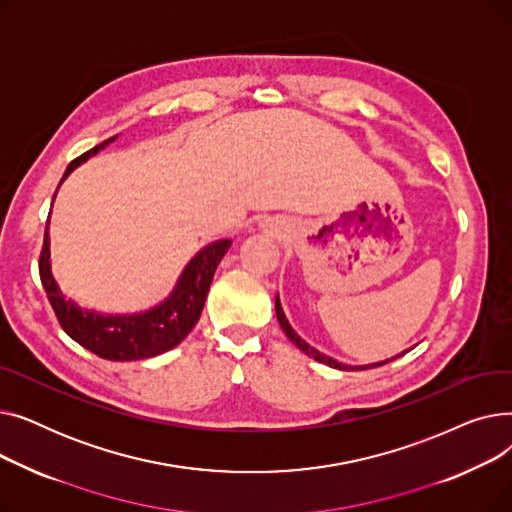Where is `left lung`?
I'll use <instances>...</instances> for the list:
<instances>
[{"instance_id":"8db88e82","label":"left lung","mask_w":512,"mask_h":512,"mask_svg":"<svg viewBox=\"0 0 512 512\" xmlns=\"http://www.w3.org/2000/svg\"><path fill=\"white\" fill-rule=\"evenodd\" d=\"M276 317H278V324H280V328L284 330V334L294 342V346H299L301 351L305 353V355H309V357H313L315 361H319V363H324V365H330V367H334V369H340V371H351V369H369V367H380V365H386V363H390V361H394L396 357H400V355H405V353H400V355H396V357H392V359H386V361H378V363H369V365H357V367H351V365H346V363H340V361H336V359H332V357H328V355H324V353H319L317 348H313L311 344H307L297 332L292 330V326H290V321L286 319V315H284V309H282V303H280V297H276Z\"/></svg>"}]
</instances>
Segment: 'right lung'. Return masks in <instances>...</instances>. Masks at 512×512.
Wrapping results in <instances>:
<instances>
[{
	"label": "right lung",
	"mask_w": 512,
	"mask_h": 512,
	"mask_svg": "<svg viewBox=\"0 0 512 512\" xmlns=\"http://www.w3.org/2000/svg\"><path fill=\"white\" fill-rule=\"evenodd\" d=\"M114 141L116 137L93 147L85 155L76 157L66 168L62 182L78 166H83L85 161L95 157ZM230 245L232 240L226 238L215 240L211 245L203 247L184 267L170 297L157 307L141 313H103L78 305L74 299H66L51 272L47 230L39 261V274L47 292V299L58 315L60 326L74 342L107 361H139L172 351L195 328L207 299L215 267H218L222 257L228 253Z\"/></svg>",
	"instance_id": "1"
}]
</instances>
